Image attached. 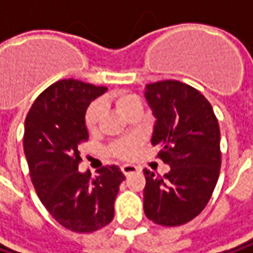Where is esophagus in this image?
<instances>
[{
    "label": "esophagus",
    "mask_w": 253,
    "mask_h": 253,
    "mask_svg": "<svg viewBox=\"0 0 253 253\" xmlns=\"http://www.w3.org/2000/svg\"><path fill=\"white\" fill-rule=\"evenodd\" d=\"M122 171H123L125 175H130V174L138 171V167L134 166V164H125V166H122Z\"/></svg>",
    "instance_id": "esophagus-1"
}]
</instances>
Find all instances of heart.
<instances>
[{"label":"heart","instance_id":"heart-1","mask_svg":"<svg viewBox=\"0 0 253 253\" xmlns=\"http://www.w3.org/2000/svg\"><path fill=\"white\" fill-rule=\"evenodd\" d=\"M112 105L115 106L116 109L122 113V115L127 116V113L138 105V100L136 96L130 93H120L112 94L107 99ZM100 117H102V106L100 103H93L89 106V109L86 110V116H84V123L86 127L90 133H94L99 127L100 123ZM138 147V141L136 138H128V140H123L120 143H117L113 146V154L120 157V159H131L136 153V150Z\"/></svg>","mask_w":253,"mask_h":253}]
</instances>
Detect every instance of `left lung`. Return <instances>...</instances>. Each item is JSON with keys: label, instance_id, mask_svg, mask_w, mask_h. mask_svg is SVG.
Instances as JSON below:
<instances>
[{"label": "left lung", "instance_id": "left-lung-1", "mask_svg": "<svg viewBox=\"0 0 253 253\" xmlns=\"http://www.w3.org/2000/svg\"><path fill=\"white\" fill-rule=\"evenodd\" d=\"M144 97L156 117L151 144L170 166L163 177L144 169V214L159 225H182L205 208L218 181L219 125L211 103L190 84L150 83Z\"/></svg>", "mask_w": 253, "mask_h": 253}]
</instances>
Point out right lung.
<instances>
[{
  "label": "right lung",
  "mask_w": 253,
  "mask_h": 253,
  "mask_svg": "<svg viewBox=\"0 0 253 253\" xmlns=\"http://www.w3.org/2000/svg\"><path fill=\"white\" fill-rule=\"evenodd\" d=\"M105 86L63 79L37 97L25 119L24 151L41 203L62 226L93 232L112 222L115 200L125 174L107 166L81 172L79 146L89 138L84 116Z\"/></svg>",
  "instance_id": "add662e5"
}]
</instances>
